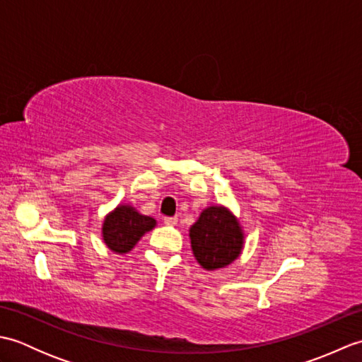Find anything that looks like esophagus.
<instances>
[{
    "label": "esophagus",
    "instance_id": "1",
    "mask_svg": "<svg viewBox=\"0 0 362 362\" xmlns=\"http://www.w3.org/2000/svg\"><path fill=\"white\" fill-rule=\"evenodd\" d=\"M163 222L166 226H175L177 224V218L175 216H168L163 219Z\"/></svg>",
    "mask_w": 362,
    "mask_h": 362
}]
</instances>
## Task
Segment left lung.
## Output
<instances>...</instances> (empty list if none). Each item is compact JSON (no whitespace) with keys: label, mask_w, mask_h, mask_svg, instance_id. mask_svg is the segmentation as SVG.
I'll list each match as a JSON object with an SVG mask.
<instances>
[{"label":"left lung","mask_w":362,"mask_h":362,"mask_svg":"<svg viewBox=\"0 0 362 362\" xmlns=\"http://www.w3.org/2000/svg\"><path fill=\"white\" fill-rule=\"evenodd\" d=\"M193 255L205 271L227 267L241 255L244 232L240 221L224 205H210L189 227Z\"/></svg>","instance_id":"left-lung-1"}]
</instances>
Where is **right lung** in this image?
Segmentation results:
<instances>
[{"label": "right lung", "mask_w": 362, "mask_h": 362, "mask_svg": "<svg viewBox=\"0 0 362 362\" xmlns=\"http://www.w3.org/2000/svg\"><path fill=\"white\" fill-rule=\"evenodd\" d=\"M156 226L157 221L153 218L138 213L132 205L119 204L104 219L103 240L112 252L124 255Z\"/></svg>", "instance_id": "1"}]
</instances>
